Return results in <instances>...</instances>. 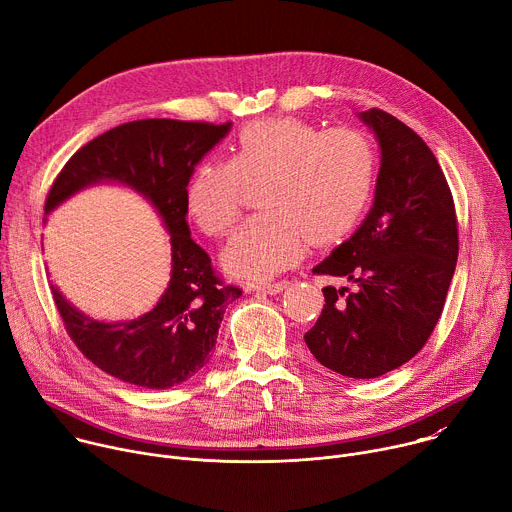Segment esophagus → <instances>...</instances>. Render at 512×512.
<instances>
[{
	"instance_id": "esophagus-1",
	"label": "esophagus",
	"mask_w": 512,
	"mask_h": 512,
	"mask_svg": "<svg viewBox=\"0 0 512 512\" xmlns=\"http://www.w3.org/2000/svg\"><path fill=\"white\" fill-rule=\"evenodd\" d=\"M287 285H289L287 281H277V283H267V285H255L253 291H259V294L275 296V294H279V291H283Z\"/></svg>"
}]
</instances>
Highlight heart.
Here are the masks:
<instances>
[{
	"instance_id": "b5f03b06",
	"label": "heart",
	"mask_w": 512,
	"mask_h": 512,
	"mask_svg": "<svg viewBox=\"0 0 512 512\" xmlns=\"http://www.w3.org/2000/svg\"><path fill=\"white\" fill-rule=\"evenodd\" d=\"M265 182L259 206L223 253L225 269L245 281H267L298 263L308 243L346 237L367 212L377 180V152L367 133L330 129L294 117L247 125L231 160H204L186 184L196 227L223 237L235 225L245 184Z\"/></svg>"
}]
</instances>
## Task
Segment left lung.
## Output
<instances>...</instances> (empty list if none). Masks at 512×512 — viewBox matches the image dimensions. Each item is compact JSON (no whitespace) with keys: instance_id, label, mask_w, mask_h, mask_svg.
<instances>
[{"instance_id":"obj_1","label":"left lung","mask_w":512,"mask_h":512,"mask_svg":"<svg viewBox=\"0 0 512 512\" xmlns=\"http://www.w3.org/2000/svg\"><path fill=\"white\" fill-rule=\"evenodd\" d=\"M358 119L381 148L375 200L354 235L312 269L356 289L326 285V304L304 340L326 369L377 379L413 358L440 320L458 261V221L425 141L381 109Z\"/></svg>"}]
</instances>
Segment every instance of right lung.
I'll list each match as a JSON object with an SVG mask.
<instances>
[{
  "instance_id": "obj_1",
  "label": "right lung",
  "mask_w": 512,
  "mask_h": 512,
  "mask_svg": "<svg viewBox=\"0 0 512 512\" xmlns=\"http://www.w3.org/2000/svg\"><path fill=\"white\" fill-rule=\"evenodd\" d=\"M231 125L176 119L123 123L83 145L48 192L46 214L89 186H127L154 206L170 235V283L158 304L139 318L95 320L50 285L68 336L101 371L123 383L170 389L194 377L212 356L227 306L243 294L214 275L186 221V184Z\"/></svg>"
}]
</instances>
